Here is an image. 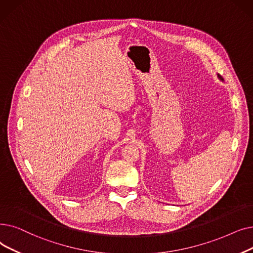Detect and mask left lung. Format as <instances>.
Segmentation results:
<instances>
[{
	"mask_svg": "<svg viewBox=\"0 0 253 253\" xmlns=\"http://www.w3.org/2000/svg\"><path fill=\"white\" fill-rule=\"evenodd\" d=\"M217 76H218V78L221 80V81H223V79H222V77L219 75V74H217Z\"/></svg>",
	"mask_w": 253,
	"mask_h": 253,
	"instance_id": "1",
	"label": "left lung"
}]
</instances>
